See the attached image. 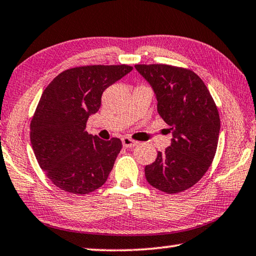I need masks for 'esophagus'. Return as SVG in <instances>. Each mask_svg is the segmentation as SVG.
<instances>
[{
    "mask_svg": "<svg viewBox=\"0 0 256 256\" xmlns=\"http://www.w3.org/2000/svg\"><path fill=\"white\" fill-rule=\"evenodd\" d=\"M122 144L125 148H133V146H136L138 144V142L132 140V138H130L128 136H125L122 138Z\"/></svg>",
    "mask_w": 256,
    "mask_h": 256,
    "instance_id": "esophagus-1",
    "label": "esophagus"
}]
</instances>
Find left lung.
Instances as JSON below:
<instances>
[{
    "label": "left lung",
    "mask_w": 256,
    "mask_h": 256,
    "mask_svg": "<svg viewBox=\"0 0 256 256\" xmlns=\"http://www.w3.org/2000/svg\"><path fill=\"white\" fill-rule=\"evenodd\" d=\"M136 68L152 86L159 115L172 134L170 146L146 166V178L162 192H183L202 178L214 158L218 108L204 82L188 68L166 64H136Z\"/></svg>",
    "instance_id": "8db88e82"
}]
</instances>
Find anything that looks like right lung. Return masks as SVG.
I'll use <instances>...</instances> for the list:
<instances>
[{"mask_svg": "<svg viewBox=\"0 0 256 256\" xmlns=\"http://www.w3.org/2000/svg\"><path fill=\"white\" fill-rule=\"evenodd\" d=\"M132 70L125 64L73 68L46 86L30 123V141L40 168L58 188L88 194L105 184L122 142L88 134L86 120L100 108L105 89Z\"/></svg>", "mask_w": 256, "mask_h": 256, "instance_id": "right-lung-1", "label": "right lung"}]
</instances>
